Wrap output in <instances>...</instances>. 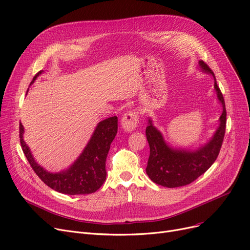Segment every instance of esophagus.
<instances>
[{"label":"esophagus","mask_w":250,"mask_h":250,"mask_svg":"<svg viewBox=\"0 0 250 250\" xmlns=\"http://www.w3.org/2000/svg\"><path fill=\"white\" fill-rule=\"evenodd\" d=\"M138 125V113L128 111L122 118V127L126 133H132Z\"/></svg>","instance_id":"34e87169"}]
</instances>
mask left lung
<instances>
[{"mask_svg":"<svg viewBox=\"0 0 250 250\" xmlns=\"http://www.w3.org/2000/svg\"><path fill=\"white\" fill-rule=\"evenodd\" d=\"M201 72L210 74L214 80V91L218 103L223 107V113L218 119V125L209 140L196 148L176 147L165 140L163 133L153 125L148 117L146 138L149 144L150 154L147 162L146 174L159 186L165 188H178L188 186L204 174L218 156L226 132V105L225 100L213 72L203 62H199Z\"/></svg>","mask_w":250,"mask_h":250,"instance_id":"8db88e82","label":"left lung"}]
</instances>
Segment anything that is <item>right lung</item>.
<instances>
[{
    "instance_id": "right-lung-1",
    "label": "right lung",
    "mask_w": 250,
    "mask_h": 250,
    "mask_svg": "<svg viewBox=\"0 0 250 250\" xmlns=\"http://www.w3.org/2000/svg\"><path fill=\"white\" fill-rule=\"evenodd\" d=\"M44 71L34 77L31 84ZM29 91V89H27ZM117 133V116L100 122L90 139L78 158L67 169L60 172H49L44 169L34 158L30 147L23 140L24 127L20 124V137L22 151L31 167L39 178L55 191L66 195H89L97 191L106 180V159L110 145Z\"/></svg>"
}]
</instances>
